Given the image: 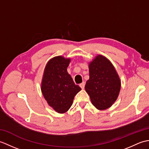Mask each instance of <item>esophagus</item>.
<instances>
[{
	"instance_id": "obj_1",
	"label": "esophagus",
	"mask_w": 149,
	"mask_h": 149,
	"mask_svg": "<svg viewBox=\"0 0 149 149\" xmlns=\"http://www.w3.org/2000/svg\"><path fill=\"white\" fill-rule=\"evenodd\" d=\"M79 86H80V87L82 88V89H84V86H85V83H84V82H83V83H81V84H79Z\"/></svg>"
}]
</instances>
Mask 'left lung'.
<instances>
[{
	"label": "left lung",
	"mask_w": 149,
	"mask_h": 149,
	"mask_svg": "<svg viewBox=\"0 0 149 149\" xmlns=\"http://www.w3.org/2000/svg\"><path fill=\"white\" fill-rule=\"evenodd\" d=\"M90 79L85 90L93 105L99 110L109 108L115 102L120 90V81L108 59L98 55L89 65Z\"/></svg>",
	"instance_id": "1"
}]
</instances>
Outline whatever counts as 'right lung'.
<instances>
[{
    "label": "right lung",
    "instance_id": "obj_1",
    "mask_svg": "<svg viewBox=\"0 0 149 149\" xmlns=\"http://www.w3.org/2000/svg\"><path fill=\"white\" fill-rule=\"evenodd\" d=\"M70 59L57 56L47 63L44 71L42 91L49 105L56 112L64 113L81 88L74 83L67 72Z\"/></svg>",
    "mask_w": 149,
    "mask_h": 149
}]
</instances>
